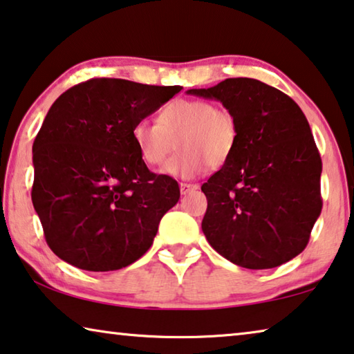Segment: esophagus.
Returning a JSON list of instances; mask_svg holds the SVG:
<instances>
[{
    "instance_id": "esophagus-1",
    "label": "esophagus",
    "mask_w": 354,
    "mask_h": 354,
    "mask_svg": "<svg viewBox=\"0 0 354 354\" xmlns=\"http://www.w3.org/2000/svg\"><path fill=\"white\" fill-rule=\"evenodd\" d=\"M179 189H181L183 195H186V194H191L194 191H197L198 186H197V184H191V183H181V184H179Z\"/></svg>"
}]
</instances>
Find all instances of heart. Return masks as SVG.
<instances>
[{
    "instance_id": "heart-1",
    "label": "heart",
    "mask_w": 354,
    "mask_h": 354,
    "mask_svg": "<svg viewBox=\"0 0 354 354\" xmlns=\"http://www.w3.org/2000/svg\"><path fill=\"white\" fill-rule=\"evenodd\" d=\"M131 140L149 167H160L178 143L181 151L163 173L191 179L209 165L223 167L230 159L239 145V124L229 108L202 98H178L160 109L157 124L136 122Z\"/></svg>"
}]
</instances>
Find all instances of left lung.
Instances as JSON below:
<instances>
[{
  "mask_svg": "<svg viewBox=\"0 0 354 354\" xmlns=\"http://www.w3.org/2000/svg\"><path fill=\"white\" fill-rule=\"evenodd\" d=\"M187 93L219 100L239 124L234 154L202 186L208 243L252 270L291 261L308 245L323 208V163L302 109L286 93L250 77Z\"/></svg>",
  "mask_w": 354,
  "mask_h": 354,
  "instance_id": "8db88e82",
  "label": "left lung"
}]
</instances>
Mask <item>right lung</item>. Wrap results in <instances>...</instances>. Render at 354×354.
I'll list each match as a JSON object with an SVG mask.
<instances>
[{"mask_svg": "<svg viewBox=\"0 0 354 354\" xmlns=\"http://www.w3.org/2000/svg\"><path fill=\"white\" fill-rule=\"evenodd\" d=\"M181 88L95 77L52 104L33 143L31 200L62 261L109 272L149 250L179 186L149 171L131 129Z\"/></svg>", "mask_w": 354, "mask_h": 354, "instance_id": "1", "label": "right lung"}]
</instances>
